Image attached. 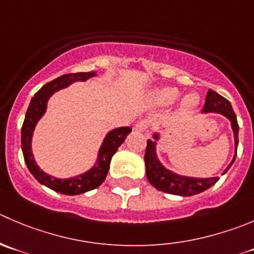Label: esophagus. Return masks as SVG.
Segmentation results:
<instances>
[{
	"label": "esophagus",
	"mask_w": 254,
	"mask_h": 254,
	"mask_svg": "<svg viewBox=\"0 0 254 254\" xmlns=\"http://www.w3.org/2000/svg\"><path fill=\"white\" fill-rule=\"evenodd\" d=\"M147 127H149V122H147V120H140V122H137L136 124H135L134 130L135 131L142 132V131H146Z\"/></svg>",
	"instance_id": "34e87169"
}]
</instances>
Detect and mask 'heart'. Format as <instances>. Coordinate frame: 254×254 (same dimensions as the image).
Returning <instances> with one entry per match:
<instances>
[{"instance_id": "heart-1", "label": "heart", "mask_w": 254, "mask_h": 254, "mask_svg": "<svg viewBox=\"0 0 254 254\" xmlns=\"http://www.w3.org/2000/svg\"><path fill=\"white\" fill-rule=\"evenodd\" d=\"M180 97V90L176 87H164L155 90L151 95V102L159 107H166L176 102ZM200 98L195 93L187 94L181 102V112L189 113L192 112L198 105Z\"/></svg>"}]
</instances>
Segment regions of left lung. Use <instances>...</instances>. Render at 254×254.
Returning a JSON list of instances; mask_svg holds the SVG:
<instances>
[{
	"instance_id": "1",
	"label": "left lung",
	"mask_w": 254,
	"mask_h": 254,
	"mask_svg": "<svg viewBox=\"0 0 254 254\" xmlns=\"http://www.w3.org/2000/svg\"><path fill=\"white\" fill-rule=\"evenodd\" d=\"M203 114L207 113H217V114L223 115L227 118L231 123V127L233 131V137H235V156H233L231 164L226 167L223 174L228 171L232 164L236 160L238 146V127L237 117L232 109V105L226 98L221 97L218 93L213 90H208L206 95L205 107L202 109ZM154 140H147L146 151H145V167H146V177L150 184L162 192L171 193V195L177 196H193L197 193L203 192L207 189L216 184L220 180V177H191L179 175L171 170L166 169L161 161L159 160L156 154V145L160 139L159 132H154L152 135ZM222 174V175H223Z\"/></svg>"
}]
</instances>
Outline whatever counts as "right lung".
<instances>
[{
	"instance_id": "add662e5",
	"label": "right lung",
	"mask_w": 254,
	"mask_h": 254,
	"mask_svg": "<svg viewBox=\"0 0 254 254\" xmlns=\"http://www.w3.org/2000/svg\"><path fill=\"white\" fill-rule=\"evenodd\" d=\"M95 75H97V72H94V70L93 72L69 73V74L61 75V77L56 78L52 82L47 83L31 99L26 117H24L23 125H22V151H23L24 162H26L29 172L33 175V177L39 184L44 185V186L53 190L56 192L63 193V195H80V193L88 192L90 190H94L98 186H100L104 182L108 171H109L113 155L117 152L118 147L124 142L127 135L131 132V127H117V129L110 130L105 135L104 140L100 145L97 161L84 174L69 177V179H58V177L46 174L43 170L39 169L36 160H34L33 152H32V136H33V131L37 123L39 122V119L46 113L49 98L56 92L69 87L73 83L85 82V80L95 77Z\"/></svg>"
}]
</instances>
